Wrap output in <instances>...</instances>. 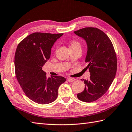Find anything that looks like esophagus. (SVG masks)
<instances>
[{
  "mask_svg": "<svg viewBox=\"0 0 132 132\" xmlns=\"http://www.w3.org/2000/svg\"><path fill=\"white\" fill-rule=\"evenodd\" d=\"M76 80L75 78H67V81L68 82H72Z\"/></svg>",
  "mask_w": 132,
  "mask_h": 132,
  "instance_id": "1",
  "label": "esophagus"
}]
</instances>
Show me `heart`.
<instances>
[{"instance_id":"1","label":"heart","mask_w":132,"mask_h":132,"mask_svg":"<svg viewBox=\"0 0 132 132\" xmlns=\"http://www.w3.org/2000/svg\"><path fill=\"white\" fill-rule=\"evenodd\" d=\"M81 48L80 43L78 41H77V40H73L71 42H70L69 48L72 49V48Z\"/></svg>"}]
</instances>
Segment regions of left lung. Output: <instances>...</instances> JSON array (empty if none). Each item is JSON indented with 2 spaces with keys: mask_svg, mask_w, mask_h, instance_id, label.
Listing matches in <instances>:
<instances>
[{
  "mask_svg": "<svg viewBox=\"0 0 132 132\" xmlns=\"http://www.w3.org/2000/svg\"><path fill=\"white\" fill-rule=\"evenodd\" d=\"M74 33L86 40V68L90 72V78L84 80V90L77 96L81 101L92 102L107 92L115 78L117 71L116 54L109 37L100 29L88 27Z\"/></svg>",
  "mask_w": 132,
  "mask_h": 132,
  "instance_id": "8db88e82",
  "label": "left lung"
}]
</instances>
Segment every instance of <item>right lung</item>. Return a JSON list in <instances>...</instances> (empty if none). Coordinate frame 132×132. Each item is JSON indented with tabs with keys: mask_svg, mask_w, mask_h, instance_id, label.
Returning <instances> with one entry per match:
<instances>
[{
	"mask_svg": "<svg viewBox=\"0 0 132 132\" xmlns=\"http://www.w3.org/2000/svg\"><path fill=\"white\" fill-rule=\"evenodd\" d=\"M63 33H34L20 42L14 56V69L25 95L37 103L46 104L57 97L58 89L66 79L58 76L47 77L42 67L51 55V49Z\"/></svg>",
	"mask_w": 132,
	"mask_h": 132,
	"instance_id": "right-lung-1",
	"label": "right lung"
}]
</instances>
